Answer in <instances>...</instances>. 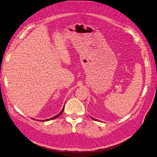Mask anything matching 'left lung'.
Segmentation results:
<instances>
[{"label": "left lung", "instance_id": "1", "mask_svg": "<svg viewBox=\"0 0 157 157\" xmlns=\"http://www.w3.org/2000/svg\"><path fill=\"white\" fill-rule=\"evenodd\" d=\"M91 119H92L93 120H95V121H97V119H94V118H92V117H91Z\"/></svg>", "mask_w": 157, "mask_h": 157}]
</instances>
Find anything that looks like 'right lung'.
Wrapping results in <instances>:
<instances>
[{
  "mask_svg": "<svg viewBox=\"0 0 157 157\" xmlns=\"http://www.w3.org/2000/svg\"><path fill=\"white\" fill-rule=\"evenodd\" d=\"M64 108H63V109L62 110V111L59 113V114H57V116H54V117H52V118H50V119H46V120H42V121H50V120H52V119H56V118H57L58 117H59L60 115L62 114V113L63 112V110H64Z\"/></svg>",
  "mask_w": 157,
  "mask_h": 157,
  "instance_id": "obj_1",
  "label": "right lung"
}]
</instances>
